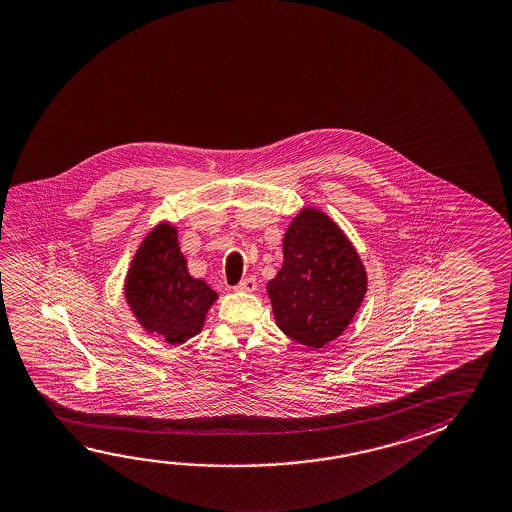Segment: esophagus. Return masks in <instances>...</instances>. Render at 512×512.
Listing matches in <instances>:
<instances>
[{"instance_id":"34e87169","label":"esophagus","mask_w":512,"mask_h":512,"mask_svg":"<svg viewBox=\"0 0 512 512\" xmlns=\"http://www.w3.org/2000/svg\"><path fill=\"white\" fill-rule=\"evenodd\" d=\"M235 291L239 293H255L257 291V280L255 278H244L243 282L235 285Z\"/></svg>"}]
</instances>
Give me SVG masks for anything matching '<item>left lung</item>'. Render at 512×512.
Instances as JSON below:
<instances>
[{
	"instance_id": "1",
	"label": "left lung",
	"mask_w": 512,
	"mask_h": 512,
	"mask_svg": "<svg viewBox=\"0 0 512 512\" xmlns=\"http://www.w3.org/2000/svg\"><path fill=\"white\" fill-rule=\"evenodd\" d=\"M284 264L269 280L277 327L310 350L341 336L368 291L361 255L327 212L303 207L284 235Z\"/></svg>"
}]
</instances>
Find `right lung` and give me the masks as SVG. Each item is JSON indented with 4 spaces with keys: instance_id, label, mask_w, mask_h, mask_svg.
Listing matches in <instances>:
<instances>
[{
    "instance_id": "1",
    "label": "right lung",
    "mask_w": 512,
    "mask_h": 512,
    "mask_svg": "<svg viewBox=\"0 0 512 512\" xmlns=\"http://www.w3.org/2000/svg\"><path fill=\"white\" fill-rule=\"evenodd\" d=\"M125 300L144 332L184 344L202 332L218 293L189 275L178 228L160 221L139 244L125 277Z\"/></svg>"
}]
</instances>
